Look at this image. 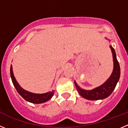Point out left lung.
Here are the masks:
<instances>
[{
  "label": "left lung",
  "mask_w": 128,
  "mask_h": 128,
  "mask_svg": "<svg viewBox=\"0 0 128 128\" xmlns=\"http://www.w3.org/2000/svg\"><path fill=\"white\" fill-rule=\"evenodd\" d=\"M113 54V60H114V70L112 74L106 82L100 86L92 90H82L78 86L76 81H74V84L76 86L77 90L79 94L82 96V98H85L88 100H99V99H103L108 98V96L112 93L115 86L117 85L120 75V65L117 61L116 54L115 50L112 46H110Z\"/></svg>",
  "instance_id": "left-lung-1"
}]
</instances>
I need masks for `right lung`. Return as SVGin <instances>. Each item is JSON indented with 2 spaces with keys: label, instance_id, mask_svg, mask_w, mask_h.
<instances>
[{
  "label": "right lung",
  "instance_id": "right-lung-1",
  "mask_svg": "<svg viewBox=\"0 0 128 128\" xmlns=\"http://www.w3.org/2000/svg\"><path fill=\"white\" fill-rule=\"evenodd\" d=\"M10 75H11V80H12V82L13 83V85L15 87L16 90L18 92V93L22 96L25 100L28 101V102L34 104L43 103V102H46V101L51 99V98L54 95V91L47 92V93L46 94H37L31 93V92H29L24 90L22 88L20 87L17 81H16L14 75H13V69H12V66L11 65V67H10Z\"/></svg>",
  "mask_w": 128,
  "mask_h": 128
}]
</instances>
